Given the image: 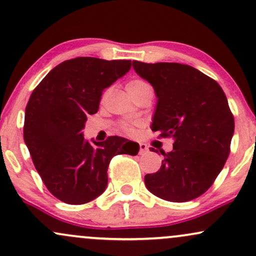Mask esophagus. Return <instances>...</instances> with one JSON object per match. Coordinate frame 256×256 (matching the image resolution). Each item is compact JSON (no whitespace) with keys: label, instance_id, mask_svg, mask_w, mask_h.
Here are the masks:
<instances>
[{"label":"esophagus","instance_id":"obj_1","mask_svg":"<svg viewBox=\"0 0 256 256\" xmlns=\"http://www.w3.org/2000/svg\"><path fill=\"white\" fill-rule=\"evenodd\" d=\"M148 152V146L144 143H140V154L143 155V154H146Z\"/></svg>","mask_w":256,"mask_h":256}]
</instances>
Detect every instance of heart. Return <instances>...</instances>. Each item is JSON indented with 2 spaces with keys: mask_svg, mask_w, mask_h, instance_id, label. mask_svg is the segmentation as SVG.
<instances>
[{
  "mask_svg": "<svg viewBox=\"0 0 256 256\" xmlns=\"http://www.w3.org/2000/svg\"><path fill=\"white\" fill-rule=\"evenodd\" d=\"M146 83H144V82L137 80V79H136V80H131V82H128V85H126V90H128V94H131V92H134V90L140 89V86H143V85H146ZM124 128H125V130L128 131V132L134 131V126L130 125V124H126Z\"/></svg>",
  "mask_w": 256,
  "mask_h": 256,
  "instance_id": "obj_1",
  "label": "heart"
}]
</instances>
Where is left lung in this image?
Here are the masks:
<instances>
[{
	"label": "left lung",
	"instance_id": "left-lung-1",
	"mask_svg": "<svg viewBox=\"0 0 256 256\" xmlns=\"http://www.w3.org/2000/svg\"><path fill=\"white\" fill-rule=\"evenodd\" d=\"M132 66L156 95L152 130L173 138V150L161 152L160 170L144 177L146 189L171 202L198 198L210 189L230 154L234 120L224 91L189 64L134 61Z\"/></svg>",
	"mask_w": 256,
	"mask_h": 256
}]
</instances>
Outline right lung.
Masks as SVG:
<instances>
[{
  "label": "right lung",
  "instance_id": "right-lung-1",
  "mask_svg": "<svg viewBox=\"0 0 256 256\" xmlns=\"http://www.w3.org/2000/svg\"><path fill=\"white\" fill-rule=\"evenodd\" d=\"M130 60L76 58L52 70L31 94L24 140L46 189L68 204H83L107 188L112 158L140 146L124 137L84 140L89 114L98 110L102 91L130 71Z\"/></svg>",
  "mask_w": 256,
  "mask_h": 256
}]
</instances>
